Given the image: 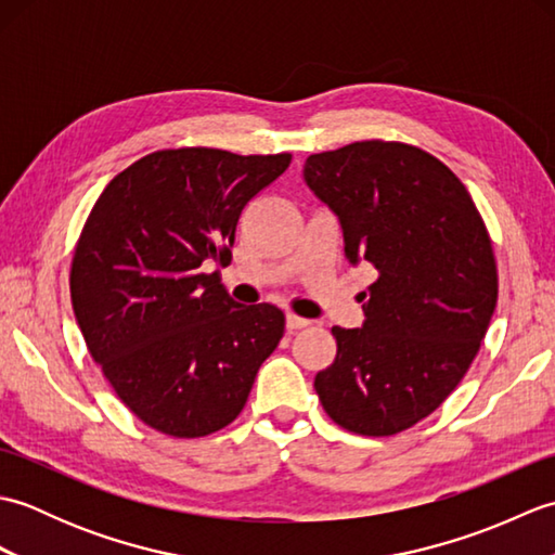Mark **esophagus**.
<instances>
[{
	"label": "esophagus",
	"mask_w": 555,
	"mask_h": 555,
	"mask_svg": "<svg viewBox=\"0 0 555 555\" xmlns=\"http://www.w3.org/2000/svg\"><path fill=\"white\" fill-rule=\"evenodd\" d=\"M310 322L305 320V317H298V314H286V326L291 328V332H298V328H305Z\"/></svg>",
	"instance_id": "obj_1"
}]
</instances>
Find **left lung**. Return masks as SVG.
<instances>
[{
  "label": "left lung",
  "mask_w": 555,
  "mask_h": 555,
  "mask_svg": "<svg viewBox=\"0 0 555 555\" xmlns=\"http://www.w3.org/2000/svg\"><path fill=\"white\" fill-rule=\"evenodd\" d=\"M305 181L338 217L346 257L376 271L362 328H332L336 360L314 376L317 396L352 434L405 431L453 393L496 310L485 219L443 162L405 143L310 155Z\"/></svg>",
  "instance_id": "obj_1"
}]
</instances>
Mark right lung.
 I'll return each mask as SVG.
<instances>
[{"label":"right lung","mask_w":555,"mask_h":555,"mask_svg":"<svg viewBox=\"0 0 555 555\" xmlns=\"http://www.w3.org/2000/svg\"><path fill=\"white\" fill-rule=\"evenodd\" d=\"M291 155L159 150L114 176L70 262L76 322L112 388L147 427L197 439L245 408L284 336L269 302H235L211 262H229L241 211Z\"/></svg>","instance_id":"1"}]
</instances>
